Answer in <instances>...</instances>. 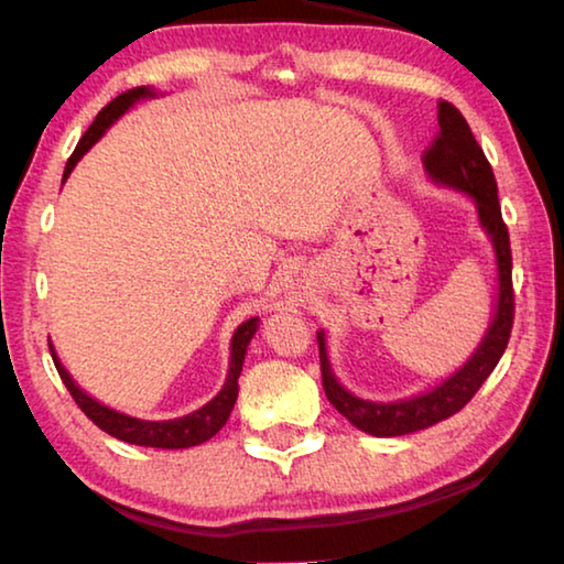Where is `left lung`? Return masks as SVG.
Listing matches in <instances>:
<instances>
[{
    "instance_id": "left-lung-1",
    "label": "left lung",
    "mask_w": 564,
    "mask_h": 564,
    "mask_svg": "<svg viewBox=\"0 0 564 564\" xmlns=\"http://www.w3.org/2000/svg\"><path fill=\"white\" fill-rule=\"evenodd\" d=\"M437 129L435 139L423 151V164L435 181L467 191L477 202V214L485 231L492 236L495 253H498V275H500V295L498 311L490 323L488 333L475 356L457 370L453 378H447L443 386H437L431 393H423L398 403H370L343 390L340 383L330 373L326 358V343H321V376L323 390L330 405L343 417H348L352 425L362 433L378 437H395L415 431H425L441 420H447L470 403L473 395L488 380V376L498 366L505 348H508L512 321H514V291H512V251L510 234L502 221L500 202H498V181H495L490 161L485 159L482 147L477 144L470 127L460 111L451 101H437Z\"/></svg>"
}]
</instances>
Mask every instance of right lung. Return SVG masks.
<instances>
[{"label": "right lung", "mask_w": 564, "mask_h": 564, "mask_svg": "<svg viewBox=\"0 0 564 564\" xmlns=\"http://www.w3.org/2000/svg\"><path fill=\"white\" fill-rule=\"evenodd\" d=\"M147 94H149V89H144V87L123 91L97 113V119H94L91 127L84 131V137L79 139V144H76L74 154L69 156V161H66L64 181L72 174L76 161L87 154V151L101 139V133L107 131L111 123L131 107L133 101H137L139 97H147ZM256 328H259V318H248L234 333L231 366H228L226 386L221 388V393L212 400V403H206L202 410H196V413H191V415L176 417V420H159V423L156 420H137V417L117 413V410L101 405L94 398H89L87 393H82L79 386H74L72 376L66 373L59 358H56L52 346H50V352H52V360L56 366V373H59V378H62V383L72 393L74 403L82 408V413L87 415L94 425L101 427V431L109 433L111 437H119V441H123V443L147 445V447H169V451H174V447L202 445L226 425V420H228V415H231L236 395H238V376H241V368H243L246 346L251 343Z\"/></svg>", "instance_id": "1"}]
</instances>
